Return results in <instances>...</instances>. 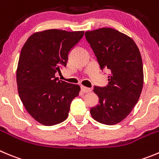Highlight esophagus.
<instances>
[{
  "instance_id": "esophagus-1",
  "label": "esophagus",
  "mask_w": 159,
  "mask_h": 159,
  "mask_svg": "<svg viewBox=\"0 0 159 159\" xmlns=\"http://www.w3.org/2000/svg\"><path fill=\"white\" fill-rule=\"evenodd\" d=\"M81 90H82L83 93H90V92L92 91L91 89L89 88H87V87H84V86H81Z\"/></svg>"
}]
</instances>
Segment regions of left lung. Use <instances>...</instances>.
<instances>
[{"label": "left lung", "instance_id": "8db88e82", "mask_svg": "<svg viewBox=\"0 0 159 159\" xmlns=\"http://www.w3.org/2000/svg\"><path fill=\"white\" fill-rule=\"evenodd\" d=\"M84 35L100 69L111 72L106 87H94L99 104L90 113L102 124L115 125L129 115L141 94L143 70L140 50L131 38L112 28L86 31Z\"/></svg>", "mask_w": 159, "mask_h": 159}]
</instances>
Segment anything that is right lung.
Listing matches in <instances>:
<instances>
[{"label":"right lung","mask_w":159,"mask_h":159,"mask_svg":"<svg viewBox=\"0 0 159 159\" xmlns=\"http://www.w3.org/2000/svg\"><path fill=\"white\" fill-rule=\"evenodd\" d=\"M84 31L47 30L33 34L22 48L17 71L18 92L28 113L44 125L66 119L78 84L59 81L56 72L66 66L68 55Z\"/></svg>","instance_id":"add662e5"}]
</instances>
